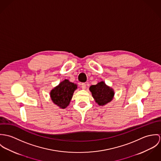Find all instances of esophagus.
<instances>
[{
    "instance_id": "obj_1",
    "label": "esophagus",
    "mask_w": 161,
    "mask_h": 161,
    "mask_svg": "<svg viewBox=\"0 0 161 161\" xmlns=\"http://www.w3.org/2000/svg\"><path fill=\"white\" fill-rule=\"evenodd\" d=\"M81 86L82 89H86V84L85 83H81Z\"/></svg>"
}]
</instances>
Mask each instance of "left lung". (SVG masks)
I'll list each match as a JSON object with an SVG mask.
<instances>
[{
  "label": "left lung",
  "instance_id": "8db88e82",
  "mask_svg": "<svg viewBox=\"0 0 161 161\" xmlns=\"http://www.w3.org/2000/svg\"><path fill=\"white\" fill-rule=\"evenodd\" d=\"M89 90L96 102L99 106H104L110 102L114 95L113 89L107 86L103 81L91 86Z\"/></svg>",
  "mask_w": 161,
  "mask_h": 161
}]
</instances>
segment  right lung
Masks as SVG:
<instances>
[{"label": "right lung", "mask_w": 161, "mask_h": 161, "mask_svg": "<svg viewBox=\"0 0 161 161\" xmlns=\"http://www.w3.org/2000/svg\"><path fill=\"white\" fill-rule=\"evenodd\" d=\"M77 88L76 84L65 80L51 92V97L54 104L62 108L69 104L73 94Z\"/></svg>", "instance_id": "obj_1"}]
</instances>
